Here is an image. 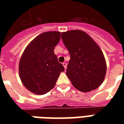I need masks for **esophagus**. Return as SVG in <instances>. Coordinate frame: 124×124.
<instances>
[{
	"label": "esophagus",
	"mask_w": 124,
	"mask_h": 124,
	"mask_svg": "<svg viewBox=\"0 0 124 124\" xmlns=\"http://www.w3.org/2000/svg\"><path fill=\"white\" fill-rule=\"evenodd\" d=\"M62 65H63V66H64V68H65V70H66V68H67V63H66V62H63V63H62Z\"/></svg>",
	"instance_id": "1"
}]
</instances>
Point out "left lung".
<instances>
[{
	"label": "left lung",
	"instance_id": "left-lung-1",
	"mask_svg": "<svg viewBox=\"0 0 124 124\" xmlns=\"http://www.w3.org/2000/svg\"><path fill=\"white\" fill-rule=\"evenodd\" d=\"M70 54L66 75L77 89L89 92L102 84L106 73V62L102 50L92 38L81 30L61 34Z\"/></svg>",
	"mask_w": 124,
	"mask_h": 124
}]
</instances>
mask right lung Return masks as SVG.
Masks as SVG:
<instances>
[{
  "mask_svg": "<svg viewBox=\"0 0 124 124\" xmlns=\"http://www.w3.org/2000/svg\"><path fill=\"white\" fill-rule=\"evenodd\" d=\"M60 39V32H44L24 50L19 62V75L22 84L31 92L37 94L49 92L64 71L54 53Z\"/></svg>",
  "mask_w": 124,
  "mask_h": 124,
  "instance_id": "add662e5",
  "label": "right lung"
}]
</instances>
